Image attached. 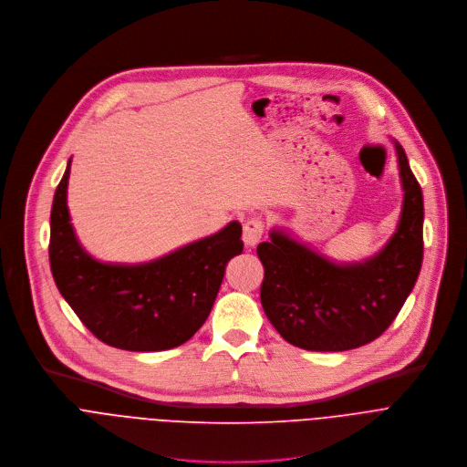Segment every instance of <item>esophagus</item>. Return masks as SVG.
Segmentation results:
<instances>
[{"instance_id": "1", "label": "esophagus", "mask_w": 467, "mask_h": 467, "mask_svg": "<svg viewBox=\"0 0 467 467\" xmlns=\"http://www.w3.org/2000/svg\"><path fill=\"white\" fill-rule=\"evenodd\" d=\"M265 234V224L259 219H248L243 224V241L246 246H255Z\"/></svg>"}]
</instances>
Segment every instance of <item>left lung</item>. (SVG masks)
<instances>
[{
  "label": "left lung",
  "mask_w": 467,
  "mask_h": 467,
  "mask_svg": "<svg viewBox=\"0 0 467 467\" xmlns=\"http://www.w3.org/2000/svg\"><path fill=\"white\" fill-rule=\"evenodd\" d=\"M396 150L403 212L398 232L378 255L335 265L275 230L257 246L265 266L261 306L293 346L346 351L376 340L414 289L423 261V195L398 141Z\"/></svg>",
  "instance_id": "8db88e82"
}]
</instances>
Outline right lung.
Wrapping results in <instances>:
<instances>
[{
    "instance_id": "1",
    "label": "right lung",
    "mask_w": 467,
    "mask_h": 467,
    "mask_svg": "<svg viewBox=\"0 0 467 467\" xmlns=\"http://www.w3.org/2000/svg\"><path fill=\"white\" fill-rule=\"evenodd\" d=\"M69 165L51 208L49 263L55 284L101 342L127 351H161L188 342L206 322L228 261L243 252L241 224L145 265H105L73 234L66 204Z\"/></svg>"
}]
</instances>
